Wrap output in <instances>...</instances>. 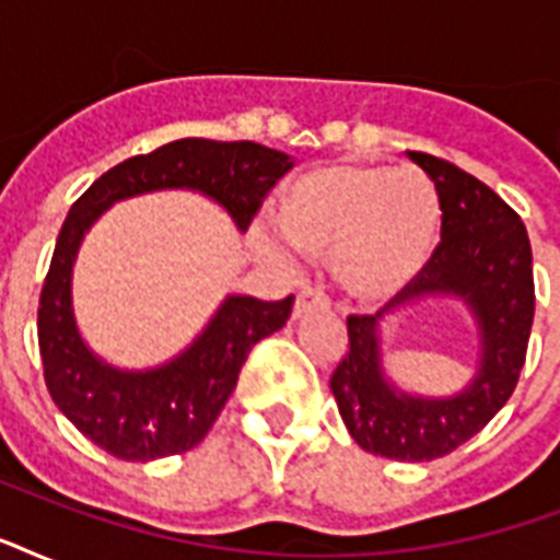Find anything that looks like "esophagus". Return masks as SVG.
Instances as JSON below:
<instances>
[{"mask_svg": "<svg viewBox=\"0 0 560 560\" xmlns=\"http://www.w3.org/2000/svg\"><path fill=\"white\" fill-rule=\"evenodd\" d=\"M325 307H328V299H325V293L305 288L302 293H299L296 305H293V319H302V316L314 314V311H325Z\"/></svg>", "mask_w": 560, "mask_h": 560, "instance_id": "esophagus-1", "label": "esophagus"}]
</instances>
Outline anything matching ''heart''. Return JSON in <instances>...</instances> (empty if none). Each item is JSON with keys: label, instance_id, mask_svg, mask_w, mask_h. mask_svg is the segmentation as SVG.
Instances as JSON below:
<instances>
[{"label": "heart", "instance_id": "obj_1", "mask_svg": "<svg viewBox=\"0 0 560 560\" xmlns=\"http://www.w3.org/2000/svg\"><path fill=\"white\" fill-rule=\"evenodd\" d=\"M276 226L296 253L334 258V279L351 299L383 305L433 264L444 202L424 171L337 162L281 188Z\"/></svg>", "mask_w": 560, "mask_h": 560}]
</instances>
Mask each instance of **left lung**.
<instances>
[{"label": "left lung", "instance_id": "obj_1", "mask_svg": "<svg viewBox=\"0 0 560 560\" xmlns=\"http://www.w3.org/2000/svg\"><path fill=\"white\" fill-rule=\"evenodd\" d=\"M444 202L442 244L427 272L374 316H349V354L331 392L351 439L386 459L430 462L477 435L512 398L532 319V246L517 211L486 183L430 153H409ZM424 301H462L478 328V369L453 396L400 390L382 366L386 315Z\"/></svg>", "mask_w": 560, "mask_h": 560}]
</instances>
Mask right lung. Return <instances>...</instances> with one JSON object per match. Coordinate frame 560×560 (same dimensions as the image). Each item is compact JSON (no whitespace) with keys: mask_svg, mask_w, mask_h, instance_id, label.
Instances as JSON below:
<instances>
[{"mask_svg":"<svg viewBox=\"0 0 560 560\" xmlns=\"http://www.w3.org/2000/svg\"><path fill=\"white\" fill-rule=\"evenodd\" d=\"M290 168L288 153L264 144L179 139L109 168L74 200L39 293L37 337L48 395L101 451L151 462L200 444L235 389L246 354L284 328L293 296L261 302L229 293L179 354L148 369L113 366L90 349L74 319V261L86 232L109 206L153 191L202 194L244 232L264 194Z\"/></svg>","mask_w":560,"mask_h":560,"instance_id":"right-lung-1","label":"right lung"}]
</instances>
